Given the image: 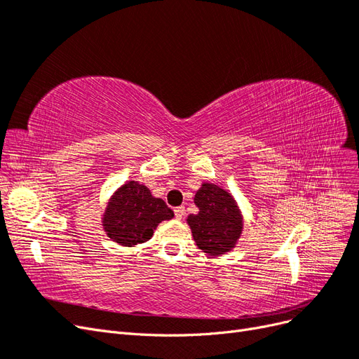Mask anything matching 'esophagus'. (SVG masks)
<instances>
[{
  "label": "esophagus",
  "instance_id": "1",
  "mask_svg": "<svg viewBox=\"0 0 359 359\" xmlns=\"http://www.w3.org/2000/svg\"><path fill=\"white\" fill-rule=\"evenodd\" d=\"M173 212H175V217L178 220H182L184 214H186V208H184V206H177V208L173 210Z\"/></svg>",
  "mask_w": 359,
  "mask_h": 359
}]
</instances>
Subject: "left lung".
<instances>
[{"label": "left lung", "mask_w": 359, "mask_h": 359, "mask_svg": "<svg viewBox=\"0 0 359 359\" xmlns=\"http://www.w3.org/2000/svg\"><path fill=\"white\" fill-rule=\"evenodd\" d=\"M199 212L189 217L196 245L210 255L229 252L240 238L243 222L232 196L223 189L203 184L194 196Z\"/></svg>", "instance_id": "left-lung-1"}]
</instances>
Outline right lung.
<instances>
[{
    "instance_id": "1",
    "label": "right lung",
    "mask_w": 359,
    "mask_h": 359,
    "mask_svg": "<svg viewBox=\"0 0 359 359\" xmlns=\"http://www.w3.org/2000/svg\"><path fill=\"white\" fill-rule=\"evenodd\" d=\"M173 211L158 198L151 196L142 184L130 181L119 189L104 212L107 236L118 244L133 247L148 241L161 220H170Z\"/></svg>"
}]
</instances>
